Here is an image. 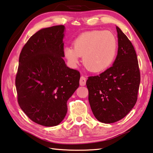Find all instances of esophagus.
I'll use <instances>...</instances> for the list:
<instances>
[{
    "mask_svg": "<svg viewBox=\"0 0 153 153\" xmlns=\"http://www.w3.org/2000/svg\"><path fill=\"white\" fill-rule=\"evenodd\" d=\"M86 84V78L84 76H81L80 77V80H79V84L80 85L82 86H84Z\"/></svg>",
    "mask_w": 153,
    "mask_h": 153,
    "instance_id": "esophagus-1",
    "label": "esophagus"
}]
</instances>
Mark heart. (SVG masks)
Instances as JSON below:
<instances>
[{"mask_svg":"<svg viewBox=\"0 0 153 153\" xmlns=\"http://www.w3.org/2000/svg\"><path fill=\"white\" fill-rule=\"evenodd\" d=\"M118 40L109 30H94L79 35L73 41V48L67 47L64 55L69 64L76 68L83 57L85 68L97 73L106 70L116 59Z\"/></svg>","mask_w":153,"mask_h":153,"instance_id":"1","label":"heart"}]
</instances>
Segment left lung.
Here are the masks:
<instances>
[{
	"label": "left lung",
	"mask_w": 153,
	"mask_h": 153,
	"mask_svg": "<svg viewBox=\"0 0 153 153\" xmlns=\"http://www.w3.org/2000/svg\"><path fill=\"white\" fill-rule=\"evenodd\" d=\"M118 54L114 64L86 81L88 100L97 120L105 124L121 120L137 103L140 82L137 55L132 43L116 27Z\"/></svg>",
	"instance_id": "obj_1"
}]
</instances>
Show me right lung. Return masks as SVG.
Instances as JSON below:
<instances>
[{
	"mask_svg": "<svg viewBox=\"0 0 153 153\" xmlns=\"http://www.w3.org/2000/svg\"><path fill=\"white\" fill-rule=\"evenodd\" d=\"M63 25L41 29L21 50L15 78L19 106L34 123L57 126L65 118L67 102L79 85L80 74L63 57Z\"/></svg>",
	"mask_w": 153,
	"mask_h": 153,
	"instance_id": "obj_1",
	"label": "right lung"
}]
</instances>
